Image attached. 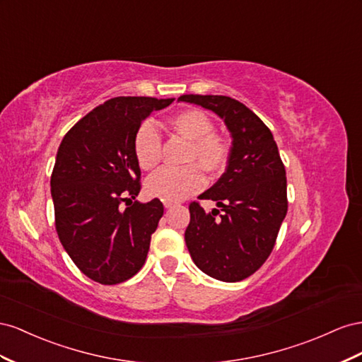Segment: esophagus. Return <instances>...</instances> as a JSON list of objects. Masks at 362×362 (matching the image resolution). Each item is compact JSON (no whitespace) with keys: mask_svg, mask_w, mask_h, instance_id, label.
<instances>
[{"mask_svg":"<svg viewBox=\"0 0 362 362\" xmlns=\"http://www.w3.org/2000/svg\"><path fill=\"white\" fill-rule=\"evenodd\" d=\"M163 206H165V208H167V209H171V208H174V206H177V203H175V202H168V200H165V202H163Z\"/></svg>","mask_w":362,"mask_h":362,"instance_id":"esophagus-1","label":"esophagus"}]
</instances>
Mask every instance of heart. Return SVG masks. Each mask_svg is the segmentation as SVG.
<instances>
[{
  "label": "heart",
  "instance_id": "1",
  "mask_svg": "<svg viewBox=\"0 0 362 362\" xmlns=\"http://www.w3.org/2000/svg\"><path fill=\"white\" fill-rule=\"evenodd\" d=\"M170 127L189 141L183 168H162L147 179L146 189L151 197L177 202L200 191L204 185L203 171L221 174L230 158V147L224 138L214 132V121L200 109H187L168 121ZM162 141L159 132L150 121L142 122L135 139L133 153L141 170L151 171L160 160Z\"/></svg>",
  "mask_w": 362,
  "mask_h": 362
}]
</instances>
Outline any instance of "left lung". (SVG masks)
I'll return each mask as SVG.
<instances>
[{
  "mask_svg": "<svg viewBox=\"0 0 362 362\" xmlns=\"http://www.w3.org/2000/svg\"><path fill=\"white\" fill-rule=\"evenodd\" d=\"M179 101L212 110L230 132L226 173L199 197L216 202L221 212H204L192 202L185 241L203 273L223 282H240L270 256L288 211L281 154L270 129L238 100L191 94Z\"/></svg>",
  "mask_w": 362,
  "mask_h": 362,
  "instance_id": "1",
  "label": "left lung"
}]
</instances>
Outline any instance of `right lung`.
<instances>
[{
  "label": "right lung",
  "instance_id": "right-lung-1",
  "mask_svg": "<svg viewBox=\"0 0 362 362\" xmlns=\"http://www.w3.org/2000/svg\"><path fill=\"white\" fill-rule=\"evenodd\" d=\"M173 101L110 98L74 124L60 142L51 174L56 230L78 270L101 285L127 281L147 259L163 204L159 199L130 200L141 191L133 139L153 110ZM122 201L131 203L126 210L120 209Z\"/></svg>",
  "mask_w": 362,
  "mask_h": 362
}]
</instances>
